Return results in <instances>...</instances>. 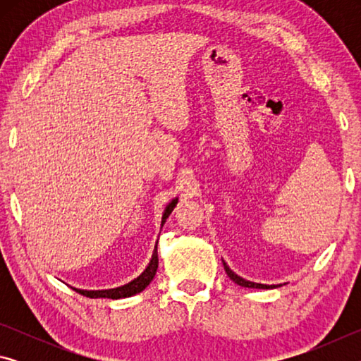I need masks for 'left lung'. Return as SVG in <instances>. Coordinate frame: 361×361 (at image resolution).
Returning <instances> with one entry per match:
<instances>
[{"label": "left lung", "mask_w": 361, "mask_h": 361, "mask_svg": "<svg viewBox=\"0 0 361 361\" xmlns=\"http://www.w3.org/2000/svg\"><path fill=\"white\" fill-rule=\"evenodd\" d=\"M223 266H224V271H226V274H228V276H229V279L232 280V282H235L237 285H240V286H247V288H259V290H271V288H277V286H280V285H264V283H255V282H250V280L242 279L240 276H237L235 272H232L231 269H229V266L226 264L224 261H223Z\"/></svg>", "instance_id": "8db88e82"}]
</instances>
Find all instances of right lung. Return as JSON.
Returning <instances> with one entry per match:
<instances>
[{
  "mask_svg": "<svg viewBox=\"0 0 361 361\" xmlns=\"http://www.w3.org/2000/svg\"><path fill=\"white\" fill-rule=\"evenodd\" d=\"M176 202H178V199H173L172 202L166 207V212H164V215H162V226H164V223H166V219L169 218L170 213H172V210L175 209ZM157 264H159V258H157V245H156L154 253H152V258L149 261L148 267H146L142 272V276H138L135 280H132V282H129L127 285H122V286H118V288H111V290H92V291L78 290V288H73V290L79 293V295L87 296V298H109V299L129 298V296L137 295V293H140V291H143L146 286L151 283V280L156 276Z\"/></svg>",
  "mask_w": 361,
  "mask_h": 361,
  "instance_id": "add662e5",
  "label": "right lung"
}]
</instances>
